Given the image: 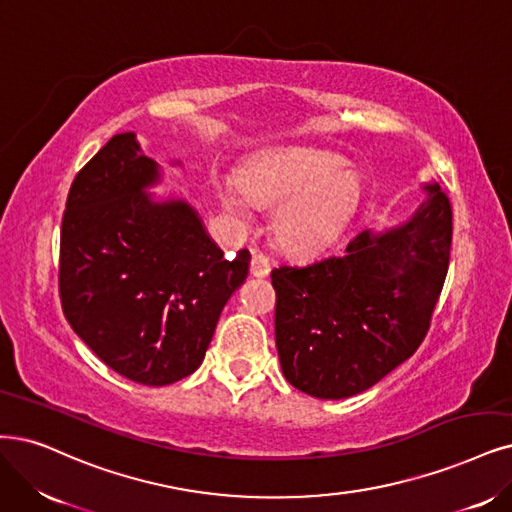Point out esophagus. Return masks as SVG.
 <instances>
[{
  "instance_id": "obj_1",
  "label": "esophagus",
  "mask_w": 512,
  "mask_h": 512,
  "mask_svg": "<svg viewBox=\"0 0 512 512\" xmlns=\"http://www.w3.org/2000/svg\"><path fill=\"white\" fill-rule=\"evenodd\" d=\"M251 274L257 276V278H263L270 274V259L259 253V251H253V257H251Z\"/></svg>"
}]
</instances>
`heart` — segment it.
I'll use <instances>...</instances> for the list:
<instances>
[{
	"label": "heart",
	"instance_id": "1",
	"mask_svg": "<svg viewBox=\"0 0 512 512\" xmlns=\"http://www.w3.org/2000/svg\"><path fill=\"white\" fill-rule=\"evenodd\" d=\"M242 196L257 206H278L276 238L293 255H316L342 232L358 200L354 170L331 151L282 149L249 162L240 175ZM225 208L236 217L244 206L225 198Z\"/></svg>",
	"mask_w": 512,
	"mask_h": 512
}]
</instances>
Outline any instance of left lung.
<instances>
[{
	"mask_svg": "<svg viewBox=\"0 0 512 512\" xmlns=\"http://www.w3.org/2000/svg\"><path fill=\"white\" fill-rule=\"evenodd\" d=\"M409 221L361 232L344 255L272 270L282 373L316 399H346L420 348L443 291L451 202L439 185Z\"/></svg>",
	"mask_w": 512,
	"mask_h": 512,
	"instance_id": "left-lung-1",
	"label": "left lung"
}]
</instances>
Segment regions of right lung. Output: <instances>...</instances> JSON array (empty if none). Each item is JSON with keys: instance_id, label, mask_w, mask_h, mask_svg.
<instances>
[{"instance_id": "1", "label": "right lung", "mask_w": 512, "mask_h": 512, "mask_svg": "<svg viewBox=\"0 0 512 512\" xmlns=\"http://www.w3.org/2000/svg\"><path fill=\"white\" fill-rule=\"evenodd\" d=\"M160 179L132 132L111 137L75 175L61 225L59 295L71 329L143 386L192 375L251 253L225 259L183 200L154 202Z\"/></svg>"}]
</instances>
